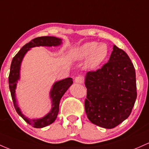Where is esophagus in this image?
<instances>
[{"mask_svg":"<svg viewBox=\"0 0 149 149\" xmlns=\"http://www.w3.org/2000/svg\"><path fill=\"white\" fill-rule=\"evenodd\" d=\"M74 81L77 84H82L83 83V77L81 76H77L75 77Z\"/></svg>","mask_w":149,"mask_h":149,"instance_id":"34e87169","label":"esophagus"}]
</instances>
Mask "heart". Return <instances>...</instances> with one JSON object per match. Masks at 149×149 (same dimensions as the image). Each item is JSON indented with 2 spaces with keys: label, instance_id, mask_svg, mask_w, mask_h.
Here are the masks:
<instances>
[{
  "label": "heart",
  "instance_id": "b5f03b06",
  "mask_svg": "<svg viewBox=\"0 0 149 149\" xmlns=\"http://www.w3.org/2000/svg\"><path fill=\"white\" fill-rule=\"evenodd\" d=\"M108 54V48L106 43L89 41L80 46L71 53L74 60L82 61L87 58L86 65L91 69H94L102 62L104 61Z\"/></svg>",
  "mask_w": 149,
  "mask_h": 149
}]
</instances>
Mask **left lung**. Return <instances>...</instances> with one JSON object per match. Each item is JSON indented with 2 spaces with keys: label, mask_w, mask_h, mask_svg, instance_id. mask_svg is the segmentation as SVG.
<instances>
[{
  "label": "left lung",
  "mask_w": 149,
  "mask_h": 149,
  "mask_svg": "<svg viewBox=\"0 0 149 149\" xmlns=\"http://www.w3.org/2000/svg\"><path fill=\"white\" fill-rule=\"evenodd\" d=\"M88 119L106 129L114 128L131 114L136 99V73L130 57L113 46L108 63L85 77Z\"/></svg>",
  "instance_id": "left-lung-1"
}]
</instances>
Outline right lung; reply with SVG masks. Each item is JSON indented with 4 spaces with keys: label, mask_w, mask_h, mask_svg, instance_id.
Returning <instances> with one entry per match:
<instances>
[{
    "label": "right lung",
    "mask_w": 149,
    "mask_h": 149,
    "mask_svg": "<svg viewBox=\"0 0 149 149\" xmlns=\"http://www.w3.org/2000/svg\"><path fill=\"white\" fill-rule=\"evenodd\" d=\"M61 43L62 39L54 37V36H41V37L35 38L28 43L25 44L21 48L20 51L17 53L12 61L8 81H9V88L14 107L18 115H20L28 124L35 128L44 127L52 124L56 120L58 112H59L60 101L64 93L66 92L67 90L72 84L73 81L72 78L68 77L55 83L53 85L52 89L51 90V92H50V97L52 101V106H51L52 108H51V111L46 116L40 118V119H28L22 113L20 109L17 106L15 98V88L17 80L19 79V71H20L22 61L26 53L31 48L36 47V46H57L61 45Z\"/></svg>",
    "instance_id": "right-lung-1"
}]
</instances>
